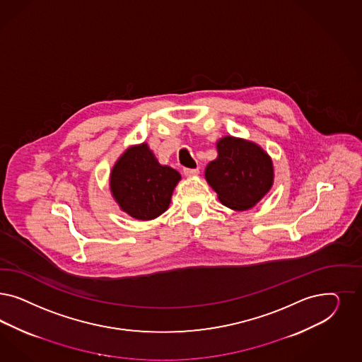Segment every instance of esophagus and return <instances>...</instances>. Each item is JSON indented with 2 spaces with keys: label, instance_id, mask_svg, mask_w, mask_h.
Segmentation results:
<instances>
[{
  "label": "esophagus",
  "instance_id": "34e87169",
  "mask_svg": "<svg viewBox=\"0 0 362 362\" xmlns=\"http://www.w3.org/2000/svg\"><path fill=\"white\" fill-rule=\"evenodd\" d=\"M182 172H184V175H199V168H196V169H190V168H184V169H182Z\"/></svg>",
  "mask_w": 362,
  "mask_h": 362
}]
</instances>
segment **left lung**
Here are the masks:
<instances>
[{"label": "left lung", "instance_id": "8db88e82", "mask_svg": "<svg viewBox=\"0 0 362 362\" xmlns=\"http://www.w3.org/2000/svg\"><path fill=\"white\" fill-rule=\"evenodd\" d=\"M218 157L206 166L205 177L222 204L230 209L255 206L273 182L268 154L256 144L234 137L217 142Z\"/></svg>", "mask_w": 362, "mask_h": 362}]
</instances>
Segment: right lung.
<instances>
[{
	"label": "right lung",
	"mask_w": 362,
	"mask_h": 362,
	"mask_svg": "<svg viewBox=\"0 0 362 362\" xmlns=\"http://www.w3.org/2000/svg\"><path fill=\"white\" fill-rule=\"evenodd\" d=\"M180 173L163 166L146 144L129 148L110 175V189L121 209L137 220H153L170 204Z\"/></svg>",
	"instance_id": "obj_1"
}]
</instances>
